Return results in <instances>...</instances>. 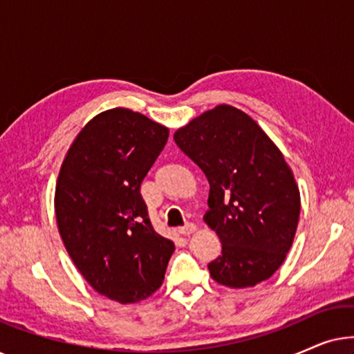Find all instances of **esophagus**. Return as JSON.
<instances>
[{
    "label": "esophagus",
    "instance_id": "obj_1",
    "mask_svg": "<svg viewBox=\"0 0 354 354\" xmlns=\"http://www.w3.org/2000/svg\"><path fill=\"white\" fill-rule=\"evenodd\" d=\"M195 230H196V225L193 224V222H188V224L178 227V234H182V235H190Z\"/></svg>",
    "mask_w": 354,
    "mask_h": 354
}]
</instances>
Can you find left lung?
I'll return each mask as SVG.
<instances>
[{
  "mask_svg": "<svg viewBox=\"0 0 354 354\" xmlns=\"http://www.w3.org/2000/svg\"><path fill=\"white\" fill-rule=\"evenodd\" d=\"M209 182L206 224L222 243L207 264L217 283L254 287L287 256L299 217V192L283 154L243 111L221 104L174 135Z\"/></svg>",
  "mask_w": 354,
  "mask_h": 354,
  "instance_id": "1",
  "label": "left lung"
}]
</instances>
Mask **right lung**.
<instances>
[{
  "instance_id": "obj_1",
  "label": "right lung",
  "mask_w": 354,
  "mask_h": 354,
  "mask_svg": "<svg viewBox=\"0 0 354 354\" xmlns=\"http://www.w3.org/2000/svg\"><path fill=\"white\" fill-rule=\"evenodd\" d=\"M167 138L147 115L104 111L72 143L57 177L56 221L67 253L96 292L122 304L156 292L174 253L140 193Z\"/></svg>"
}]
</instances>
